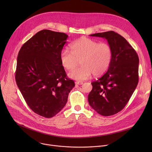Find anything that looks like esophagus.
I'll use <instances>...</instances> for the list:
<instances>
[{
	"label": "esophagus",
	"mask_w": 152,
	"mask_h": 152,
	"mask_svg": "<svg viewBox=\"0 0 152 152\" xmlns=\"http://www.w3.org/2000/svg\"><path fill=\"white\" fill-rule=\"evenodd\" d=\"M75 83H76V85H82V84L83 83V82H82V81H76V82H75Z\"/></svg>",
	"instance_id": "obj_1"
}]
</instances>
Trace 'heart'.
<instances>
[{
  "instance_id": "b5f03b06",
  "label": "heart",
  "mask_w": 152,
  "mask_h": 152,
  "mask_svg": "<svg viewBox=\"0 0 152 152\" xmlns=\"http://www.w3.org/2000/svg\"><path fill=\"white\" fill-rule=\"evenodd\" d=\"M71 51L63 50L60 54L61 65L67 70L75 69L80 59L82 66L69 73L75 80H84L93 74L96 76L104 74L109 69L113 58V50L106 42H100L82 37L70 45Z\"/></svg>"
}]
</instances>
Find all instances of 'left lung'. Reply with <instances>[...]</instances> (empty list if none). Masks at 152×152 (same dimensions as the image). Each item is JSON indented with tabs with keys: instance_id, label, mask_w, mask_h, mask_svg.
I'll use <instances>...</instances> for the list:
<instances>
[{
	"instance_id": "8db88e82",
	"label": "left lung",
	"mask_w": 152,
	"mask_h": 152,
	"mask_svg": "<svg viewBox=\"0 0 152 152\" xmlns=\"http://www.w3.org/2000/svg\"><path fill=\"white\" fill-rule=\"evenodd\" d=\"M105 38L113 50V58L106 73L91 83L88 100L99 114L110 116L126 105L138 83L139 58L127 40L114 31L90 35Z\"/></svg>"
}]
</instances>
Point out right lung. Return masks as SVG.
<instances>
[{"label": "right lung", "instance_id": "right-lung-1", "mask_svg": "<svg viewBox=\"0 0 152 152\" xmlns=\"http://www.w3.org/2000/svg\"><path fill=\"white\" fill-rule=\"evenodd\" d=\"M67 38L62 32L42 30L27 41L18 54L17 85L31 109L46 118L62 109L75 85L60 60Z\"/></svg>", "mask_w": 152, "mask_h": 152}]
</instances>
